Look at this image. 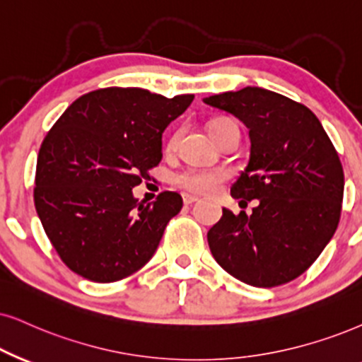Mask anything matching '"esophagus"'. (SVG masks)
Here are the masks:
<instances>
[{"instance_id":"1","label":"esophagus","mask_w":362,"mask_h":362,"mask_svg":"<svg viewBox=\"0 0 362 362\" xmlns=\"http://www.w3.org/2000/svg\"><path fill=\"white\" fill-rule=\"evenodd\" d=\"M182 197H184V204L185 205H190V204H194V202H197V200H199V197H195L192 194H184Z\"/></svg>"}]
</instances>
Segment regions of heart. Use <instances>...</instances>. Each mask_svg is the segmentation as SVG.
Here are the masks:
<instances>
[{"mask_svg": "<svg viewBox=\"0 0 362 362\" xmlns=\"http://www.w3.org/2000/svg\"><path fill=\"white\" fill-rule=\"evenodd\" d=\"M228 122L227 118H217V120L209 123V132L210 135L214 134L215 128L221 127L222 123ZM177 139L168 141V147H173L175 145ZM227 178V172L223 168H185V170L178 172L175 177H173V184H175L178 189H184L187 192H192V194H212L223 184V180Z\"/></svg>", "mask_w": 362, "mask_h": 362, "instance_id": "obj_1", "label": "heart"}]
</instances>
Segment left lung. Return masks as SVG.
<instances>
[{
    "mask_svg": "<svg viewBox=\"0 0 362 362\" xmlns=\"http://www.w3.org/2000/svg\"><path fill=\"white\" fill-rule=\"evenodd\" d=\"M249 128V165L232 185L252 215L222 209L207 234L222 269L254 287L294 281L321 255L341 218L344 172L332 141L308 107L245 86L204 98Z\"/></svg>",
    "mask_w": 362,
    "mask_h": 362,
    "instance_id": "left-lung-1",
    "label": "left lung"
}]
</instances>
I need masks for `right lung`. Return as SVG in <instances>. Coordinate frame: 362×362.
<instances>
[{"label":"right lung","mask_w":362,"mask_h":362,"mask_svg":"<svg viewBox=\"0 0 362 362\" xmlns=\"http://www.w3.org/2000/svg\"><path fill=\"white\" fill-rule=\"evenodd\" d=\"M194 95L167 98L141 88H100L65 110L41 144L35 207L68 269L93 282H115L152 259L182 197H134L162 160V134Z\"/></svg>","instance_id":"add662e5"}]
</instances>
